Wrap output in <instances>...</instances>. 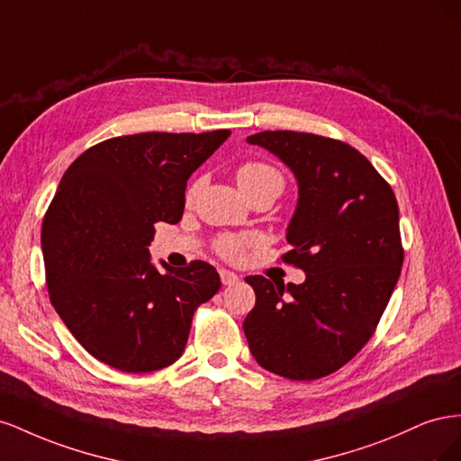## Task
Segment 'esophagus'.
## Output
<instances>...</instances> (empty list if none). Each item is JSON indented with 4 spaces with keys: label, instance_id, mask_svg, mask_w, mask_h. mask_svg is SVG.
Listing matches in <instances>:
<instances>
[{
    "label": "esophagus",
    "instance_id": "34e87169",
    "mask_svg": "<svg viewBox=\"0 0 461 461\" xmlns=\"http://www.w3.org/2000/svg\"><path fill=\"white\" fill-rule=\"evenodd\" d=\"M219 275H221V283L225 285V286H230V285H234V283H239V275L229 271V269H221Z\"/></svg>",
    "mask_w": 461,
    "mask_h": 461
}]
</instances>
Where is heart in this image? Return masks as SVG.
I'll list each match as a JSON object with an SVG mask.
<instances>
[{
	"mask_svg": "<svg viewBox=\"0 0 461 461\" xmlns=\"http://www.w3.org/2000/svg\"><path fill=\"white\" fill-rule=\"evenodd\" d=\"M236 183H239V186L244 194H249V192L265 188V186H276V188L283 190L281 173L273 169V167L259 163V161H249V163L240 165L239 171H236ZM198 188H200V183L192 185L188 188V194H186L188 202L194 196H196ZM249 244H254V236H232V234H229V236H221V239L215 244V248L222 258L234 261V259L242 258L246 246H249Z\"/></svg>",
	"mask_w": 461,
	"mask_h": 461,
	"instance_id": "heart-1",
	"label": "heart"
}]
</instances>
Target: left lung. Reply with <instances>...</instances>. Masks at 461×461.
<instances>
[{
	"mask_svg": "<svg viewBox=\"0 0 461 461\" xmlns=\"http://www.w3.org/2000/svg\"><path fill=\"white\" fill-rule=\"evenodd\" d=\"M281 159L298 183L283 261L302 285L246 276L256 305L244 319L258 364L313 381L348 364L379 323L403 263L394 192L357 149L332 138L263 131L246 138Z\"/></svg>",
	"mask_w": 461,
	"mask_h": 461,
	"instance_id": "left-lung-1",
	"label": "left lung"
}]
</instances>
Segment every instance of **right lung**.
Masks as SVG:
<instances>
[{
	"instance_id": "obj_1",
	"label": "right lung",
	"mask_w": 461,
	"mask_h": 461,
	"mask_svg": "<svg viewBox=\"0 0 461 461\" xmlns=\"http://www.w3.org/2000/svg\"><path fill=\"white\" fill-rule=\"evenodd\" d=\"M230 131L111 138L65 171L41 225L50 300L95 359L124 373L183 356L198 305L221 288L215 267L151 263L156 222H178L190 175Z\"/></svg>"
}]
</instances>
